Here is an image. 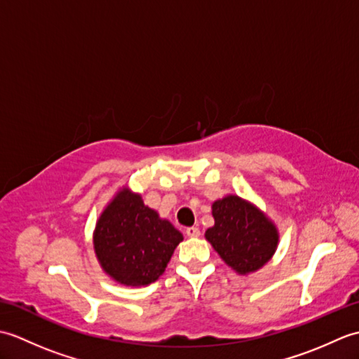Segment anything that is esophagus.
<instances>
[{"label":"esophagus","mask_w":359,"mask_h":359,"mask_svg":"<svg viewBox=\"0 0 359 359\" xmlns=\"http://www.w3.org/2000/svg\"><path fill=\"white\" fill-rule=\"evenodd\" d=\"M185 233H187L188 238H199V236H201V230H199V228H196V226L187 228Z\"/></svg>","instance_id":"1"}]
</instances>
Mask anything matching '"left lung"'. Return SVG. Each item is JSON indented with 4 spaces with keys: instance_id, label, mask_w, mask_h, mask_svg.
I'll return each mask as SVG.
<instances>
[{
    "instance_id": "8db88e82",
    "label": "left lung",
    "mask_w": 359,
    "mask_h": 359,
    "mask_svg": "<svg viewBox=\"0 0 359 359\" xmlns=\"http://www.w3.org/2000/svg\"><path fill=\"white\" fill-rule=\"evenodd\" d=\"M215 225L205 231L222 261L239 274L257 271L278 248V228L253 203L225 196L212 203Z\"/></svg>"
}]
</instances>
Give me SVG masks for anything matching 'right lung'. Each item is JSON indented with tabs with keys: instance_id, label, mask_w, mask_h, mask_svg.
Wrapping results in <instances>:
<instances>
[{
	"instance_id": "right-lung-1",
	"label": "right lung",
	"mask_w": 359,
	"mask_h": 359,
	"mask_svg": "<svg viewBox=\"0 0 359 359\" xmlns=\"http://www.w3.org/2000/svg\"><path fill=\"white\" fill-rule=\"evenodd\" d=\"M184 236L143 203L142 196L121 188L97 220L94 250L106 274L118 284L142 287L162 276Z\"/></svg>"
}]
</instances>
